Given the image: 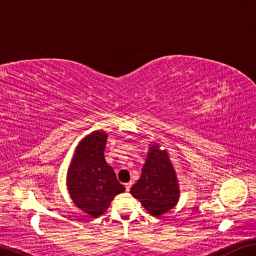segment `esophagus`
I'll use <instances>...</instances> for the list:
<instances>
[{
	"instance_id": "1",
	"label": "esophagus",
	"mask_w": 256,
	"mask_h": 256,
	"mask_svg": "<svg viewBox=\"0 0 256 256\" xmlns=\"http://www.w3.org/2000/svg\"><path fill=\"white\" fill-rule=\"evenodd\" d=\"M131 187H132V182L125 184V189H126V192H130V189H131Z\"/></svg>"
}]
</instances>
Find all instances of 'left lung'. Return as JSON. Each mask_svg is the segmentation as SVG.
<instances>
[{
  "label": "left lung",
  "mask_w": 256,
  "mask_h": 256,
  "mask_svg": "<svg viewBox=\"0 0 256 256\" xmlns=\"http://www.w3.org/2000/svg\"><path fill=\"white\" fill-rule=\"evenodd\" d=\"M130 192L155 216L164 214L177 204L179 184L176 172L168 153L160 150L158 144L150 145L142 175Z\"/></svg>",
  "instance_id": "1"
}]
</instances>
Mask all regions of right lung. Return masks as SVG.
I'll return each mask as SVG.
<instances>
[{
  "instance_id": "right-lung-1",
  "label": "right lung",
  "mask_w": 256,
  "mask_h": 256,
  "mask_svg": "<svg viewBox=\"0 0 256 256\" xmlns=\"http://www.w3.org/2000/svg\"><path fill=\"white\" fill-rule=\"evenodd\" d=\"M108 134L96 131L86 135L74 150L68 168L67 187L74 204L92 218L104 214L125 187L104 158Z\"/></svg>"
}]
</instances>
